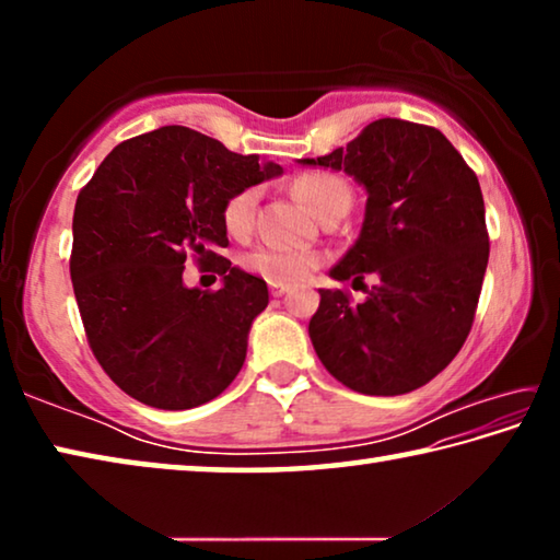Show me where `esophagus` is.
Here are the masks:
<instances>
[{
  "mask_svg": "<svg viewBox=\"0 0 560 560\" xmlns=\"http://www.w3.org/2000/svg\"><path fill=\"white\" fill-rule=\"evenodd\" d=\"M269 291H271V296L273 299H279V296H283V293H287L289 291V287H287V283H269Z\"/></svg>",
  "mask_w": 560,
  "mask_h": 560,
  "instance_id": "obj_1",
  "label": "esophagus"
}]
</instances>
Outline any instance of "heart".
<instances>
[{
  "label": "heart",
  "mask_w": 560,
  "mask_h": 560,
  "mask_svg": "<svg viewBox=\"0 0 560 560\" xmlns=\"http://www.w3.org/2000/svg\"><path fill=\"white\" fill-rule=\"evenodd\" d=\"M293 195L308 207L311 212L320 217L330 202H336L340 195H348V185L340 177L308 173L296 179ZM254 207H257V192L254 189H242L230 197L224 205L222 220L224 230L232 236H244L252 230ZM244 269H249L257 277L273 281V283H296L314 271L320 259L318 254L308 249H293V246H257L242 259Z\"/></svg>",
  "instance_id": "obj_1"
}]
</instances>
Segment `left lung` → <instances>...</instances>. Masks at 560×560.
I'll use <instances>...</instances> for the list:
<instances>
[{
	"label": "left lung",
	"mask_w": 560,
	"mask_h": 560,
	"mask_svg": "<svg viewBox=\"0 0 560 560\" xmlns=\"http://www.w3.org/2000/svg\"><path fill=\"white\" fill-rule=\"evenodd\" d=\"M301 165L343 170L365 187V220L320 289L308 336L326 371L363 395H405L442 373L467 340L489 261L477 175L438 128L381 118L346 148Z\"/></svg>",
	"instance_id": "obj_1"
}]
</instances>
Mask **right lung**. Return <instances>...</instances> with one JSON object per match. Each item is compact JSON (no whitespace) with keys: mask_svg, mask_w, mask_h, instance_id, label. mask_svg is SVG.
Returning a JSON list of instances; mask_svg holds the SVG:
<instances>
[{"mask_svg":"<svg viewBox=\"0 0 560 560\" xmlns=\"http://www.w3.org/2000/svg\"><path fill=\"white\" fill-rule=\"evenodd\" d=\"M281 165L165 126L116 145L73 210L71 281L93 355L122 393L158 410L214 400L246 358L267 281L214 249L224 205ZM218 261L220 292L184 287V259Z\"/></svg>","mask_w":560,"mask_h":560,"instance_id":"add662e5","label":"right lung"}]
</instances>
